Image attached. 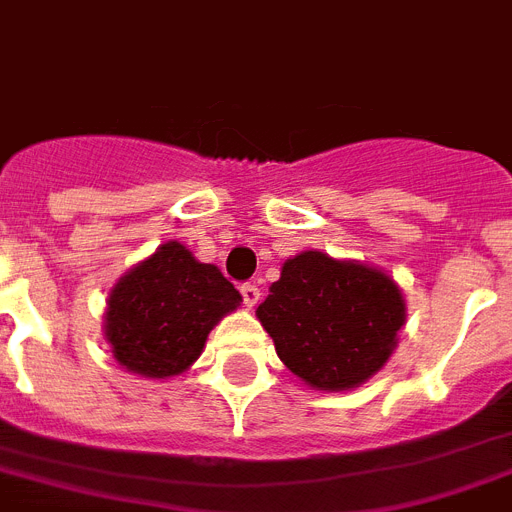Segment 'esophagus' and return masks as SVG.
I'll use <instances>...</instances> for the list:
<instances>
[{"label": "esophagus", "mask_w": 512, "mask_h": 512, "mask_svg": "<svg viewBox=\"0 0 512 512\" xmlns=\"http://www.w3.org/2000/svg\"><path fill=\"white\" fill-rule=\"evenodd\" d=\"M240 295H243V303H246V308H253V305L261 300V290L256 285H243L240 287Z\"/></svg>", "instance_id": "obj_1"}]
</instances>
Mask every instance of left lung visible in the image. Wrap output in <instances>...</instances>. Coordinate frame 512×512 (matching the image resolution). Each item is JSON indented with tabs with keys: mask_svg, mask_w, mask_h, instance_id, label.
I'll list each match as a JSON object with an SVG mask.
<instances>
[{
	"mask_svg": "<svg viewBox=\"0 0 512 512\" xmlns=\"http://www.w3.org/2000/svg\"><path fill=\"white\" fill-rule=\"evenodd\" d=\"M256 318L292 375L339 393L360 388L391 360L406 300L378 266L303 251L282 264Z\"/></svg>",
	"mask_w": 512,
	"mask_h": 512,
	"instance_id": "obj_1",
	"label": "left lung"
}]
</instances>
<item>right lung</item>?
<instances>
[{
  "label": "right lung",
  "mask_w": 512,
  "mask_h": 512,
  "mask_svg": "<svg viewBox=\"0 0 512 512\" xmlns=\"http://www.w3.org/2000/svg\"><path fill=\"white\" fill-rule=\"evenodd\" d=\"M240 303V292L217 266L168 240L111 287L103 336L121 368L168 381L199 360L209 331Z\"/></svg>",
  "instance_id": "add662e5"
}]
</instances>
